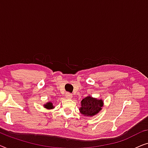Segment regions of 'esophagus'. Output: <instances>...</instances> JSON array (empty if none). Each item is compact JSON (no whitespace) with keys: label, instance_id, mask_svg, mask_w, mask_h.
<instances>
[{"label":"esophagus","instance_id":"obj_1","mask_svg":"<svg viewBox=\"0 0 148 148\" xmlns=\"http://www.w3.org/2000/svg\"><path fill=\"white\" fill-rule=\"evenodd\" d=\"M65 97H66V98H67V99H71V98H72V94H70V93L67 92V93H66Z\"/></svg>","mask_w":148,"mask_h":148}]
</instances>
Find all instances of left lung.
I'll return each instance as SVG.
<instances>
[{"label": "left lung", "mask_w": 148, "mask_h": 148, "mask_svg": "<svg viewBox=\"0 0 148 148\" xmlns=\"http://www.w3.org/2000/svg\"><path fill=\"white\" fill-rule=\"evenodd\" d=\"M102 106V100L88 96L82 100V107L79 108V110L82 114L86 116H93L101 110Z\"/></svg>", "instance_id": "8db88e82"}]
</instances>
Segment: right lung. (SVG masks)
Here are the masks:
<instances>
[{
  "mask_svg": "<svg viewBox=\"0 0 148 148\" xmlns=\"http://www.w3.org/2000/svg\"><path fill=\"white\" fill-rule=\"evenodd\" d=\"M45 106L46 108H52V107H53V106H52V103H50V102L47 103V104H45V106Z\"/></svg>",
  "mask_w": 148,
  "mask_h": 148,
  "instance_id": "add662e5",
  "label": "right lung"
}]
</instances>
